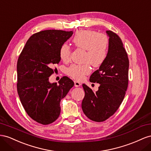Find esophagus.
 <instances>
[{
	"label": "esophagus",
	"instance_id": "esophagus-1",
	"mask_svg": "<svg viewBox=\"0 0 151 151\" xmlns=\"http://www.w3.org/2000/svg\"><path fill=\"white\" fill-rule=\"evenodd\" d=\"M74 83H75V86L76 87H80V86L81 85V83L79 82V81H76V80L74 81Z\"/></svg>",
	"mask_w": 151,
	"mask_h": 151
}]
</instances>
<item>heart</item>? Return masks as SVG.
<instances>
[{
    "instance_id": "heart-1",
    "label": "heart",
    "mask_w": 151,
    "mask_h": 151,
    "mask_svg": "<svg viewBox=\"0 0 151 151\" xmlns=\"http://www.w3.org/2000/svg\"><path fill=\"white\" fill-rule=\"evenodd\" d=\"M73 42L78 48L86 50L84 64H72L67 69V74L77 80H82L84 76L91 73L90 64L98 68L102 66L108 54L109 39L107 35L94 30L81 29L76 32ZM71 50L68 45L64 44L59 49V57L63 62L70 61Z\"/></svg>"
}]
</instances>
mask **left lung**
<instances>
[{"label": "left lung", "mask_w": 151, "mask_h": 151, "mask_svg": "<svg viewBox=\"0 0 151 151\" xmlns=\"http://www.w3.org/2000/svg\"><path fill=\"white\" fill-rule=\"evenodd\" d=\"M109 37L107 59L99 70L90 77V82L100 86L93 92L83 84L85 97L81 108L86 116L96 122L110 118L117 111L125 96L128 85L129 60L119 37L113 32L106 31Z\"/></svg>", "instance_id": "8db88e82"}]
</instances>
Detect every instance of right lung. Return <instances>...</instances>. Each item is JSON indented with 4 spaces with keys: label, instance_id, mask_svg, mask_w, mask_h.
<instances>
[{
    "label": "right lung",
    "instance_id": "add662e5",
    "mask_svg": "<svg viewBox=\"0 0 151 151\" xmlns=\"http://www.w3.org/2000/svg\"><path fill=\"white\" fill-rule=\"evenodd\" d=\"M73 32L48 29L29 37L17 63V90L25 111L34 121L42 124L53 123L61 113L60 102L74 85L67 76L50 83L54 64L61 58V46Z\"/></svg>",
    "mask_w": 151,
    "mask_h": 151
}]
</instances>
